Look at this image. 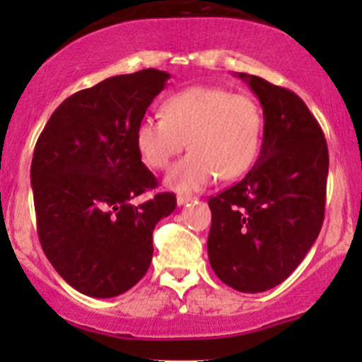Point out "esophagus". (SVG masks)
Instances as JSON below:
<instances>
[{
  "mask_svg": "<svg viewBox=\"0 0 362 362\" xmlns=\"http://www.w3.org/2000/svg\"><path fill=\"white\" fill-rule=\"evenodd\" d=\"M192 199H194V196L178 194V196H177V204H178V206H182V204H187L189 202H192Z\"/></svg>",
  "mask_w": 362,
  "mask_h": 362,
  "instance_id": "1",
  "label": "esophagus"
}]
</instances>
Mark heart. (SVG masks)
<instances>
[{"instance_id": "1", "label": "heart", "mask_w": 362, "mask_h": 362, "mask_svg": "<svg viewBox=\"0 0 362 362\" xmlns=\"http://www.w3.org/2000/svg\"><path fill=\"white\" fill-rule=\"evenodd\" d=\"M264 117L257 101L221 87L194 86L164 100L163 117H144L134 144L147 166L166 170L185 147L191 154L166 175L178 192L206 187L218 177L233 180L259 158Z\"/></svg>"}]
</instances>
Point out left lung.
Segmentation results:
<instances>
[{
	"label": "left lung",
	"mask_w": 362,
	"mask_h": 362,
	"mask_svg": "<svg viewBox=\"0 0 362 362\" xmlns=\"http://www.w3.org/2000/svg\"><path fill=\"white\" fill-rule=\"evenodd\" d=\"M238 76L261 101L264 133L249 173L208 199V259L226 286L254 294L282 284L319 236L329 154L298 94L261 76Z\"/></svg>",
	"instance_id": "8db88e82"
}]
</instances>
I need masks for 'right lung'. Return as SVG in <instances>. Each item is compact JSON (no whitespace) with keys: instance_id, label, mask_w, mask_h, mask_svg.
Listing matches in <instances>:
<instances>
[{"instance_id":"add662e5","label":"right lung","mask_w":362,"mask_h":362,"mask_svg":"<svg viewBox=\"0 0 362 362\" xmlns=\"http://www.w3.org/2000/svg\"><path fill=\"white\" fill-rule=\"evenodd\" d=\"M170 73L117 75L64 100L43 127L31 163L36 229L57 273L90 298L136 286L152 261V233L177 206L141 163L134 129Z\"/></svg>"}]
</instances>
